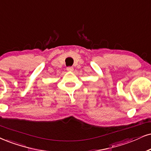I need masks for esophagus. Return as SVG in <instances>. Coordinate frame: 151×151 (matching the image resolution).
Returning a JSON list of instances; mask_svg holds the SVG:
<instances>
[{
	"instance_id": "34e87169",
	"label": "esophagus",
	"mask_w": 151,
	"mask_h": 151,
	"mask_svg": "<svg viewBox=\"0 0 151 151\" xmlns=\"http://www.w3.org/2000/svg\"><path fill=\"white\" fill-rule=\"evenodd\" d=\"M74 70V68L72 67H68L67 68V71L68 72H72Z\"/></svg>"
}]
</instances>
